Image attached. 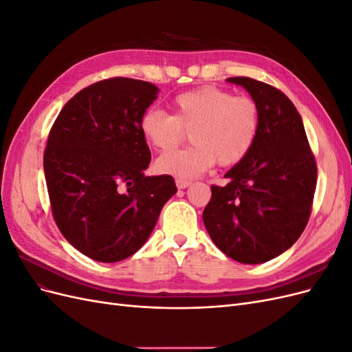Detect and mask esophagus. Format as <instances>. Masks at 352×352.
Masks as SVG:
<instances>
[{
  "mask_svg": "<svg viewBox=\"0 0 352 352\" xmlns=\"http://www.w3.org/2000/svg\"><path fill=\"white\" fill-rule=\"evenodd\" d=\"M190 180H188V179H182V177H177L176 179V186L179 188V189H185V188H188V186H190Z\"/></svg>",
  "mask_w": 352,
  "mask_h": 352,
  "instance_id": "34e87169",
  "label": "esophagus"
}]
</instances>
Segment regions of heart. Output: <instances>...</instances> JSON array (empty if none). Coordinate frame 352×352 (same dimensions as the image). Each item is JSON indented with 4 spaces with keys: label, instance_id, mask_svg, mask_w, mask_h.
Segmentation results:
<instances>
[{
    "label": "heart",
    "instance_id": "obj_1",
    "mask_svg": "<svg viewBox=\"0 0 352 352\" xmlns=\"http://www.w3.org/2000/svg\"><path fill=\"white\" fill-rule=\"evenodd\" d=\"M172 116L148 109L140 119L144 140L158 151L172 150L190 131L192 145L157 160L162 173L182 179L204 173L212 164L232 166L247 155L260 131V110L252 98L219 88H199L170 102Z\"/></svg>",
    "mask_w": 352,
    "mask_h": 352
}]
</instances>
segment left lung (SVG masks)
Segmentation results:
<instances>
[{
  "label": "left lung",
  "instance_id": "1",
  "mask_svg": "<svg viewBox=\"0 0 352 352\" xmlns=\"http://www.w3.org/2000/svg\"><path fill=\"white\" fill-rule=\"evenodd\" d=\"M245 88L260 110V131L251 151L211 186L202 212L216 247L243 264L278 257L301 236L310 219L316 160L300 113L286 95L251 78H229Z\"/></svg>",
  "mask_w": 352,
  "mask_h": 352
}]
</instances>
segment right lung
<instances>
[{"label":"right lung","mask_w":352,"mask_h":352,"mask_svg":"<svg viewBox=\"0 0 352 352\" xmlns=\"http://www.w3.org/2000/svg\"><path fill=\"white\" fill-rule=\"evenodd\" d=\"M155 85L129 78L100 80L61 109L44 153L52 217L74 248L101 263L131 257L150 238L172 176H145L150 148L140 119Z\"/></svg>","instance_id":"right-lung-1"}]
</instances>
